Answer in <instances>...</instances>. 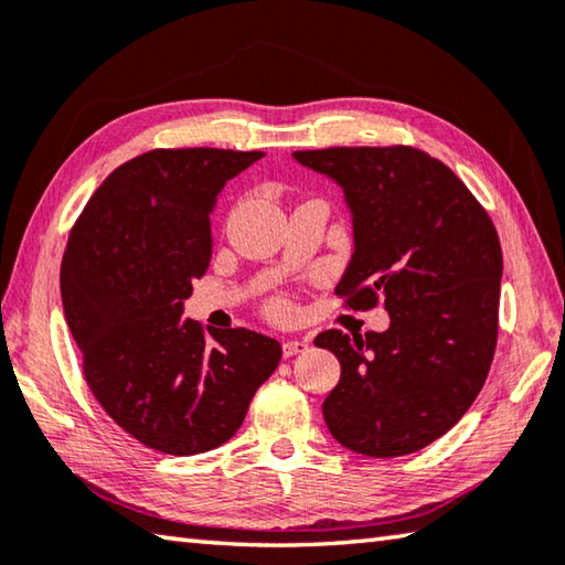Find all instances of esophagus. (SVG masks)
Here are the masks:
<instances>
[{
  "label": "esophagus",
  "mask_w": 565,
  "mask_h": 565,
  "mask_svg": "<svg viewBox=\"0 0 565 565\" xmlns=\"http://www.w3.org/2000/svg\"><path fill=\"white\" fill-rule=\"evenodd\" d=\"M308 350V345L303 340H286L284 342V348H281V352H284V358H294V355H301V352H306Z\"/></svg>",
  "instance_id": "34e87169"
}]
</instances>
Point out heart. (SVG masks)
Listing matches in <instances>:
<instances>
[{
    "label": "heart",
    "instance_id": "1",
    "mask_svg": "<svg viewBox=\"0 0 565 565\" xmlns=\"http://www.w3.org/2000/svg\"><path fill=\"white\" fill-rule=\"evenodd\" d=\"M276 311H279V313H286V311H289V306H286V303H279V306H276Z\"/></svg>",
    "mask_w": 565,
    "mask_h": 565
}]
</instances>
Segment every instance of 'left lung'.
Wrapping results in <instances>:
<instances>
[{"label": "left lung", "mask_w": 565, "mask_h": 565, "mask_svg": "<svg viewBox=\"0 0 565 565\" xmlns=\"http://www.w3.org/2000/svg\"><path fill=\"white\" fill-rule=\"evenodd\" d=\"M333 179L355 249L335 286L352 311L384 301V333L326 330L340 382L323 402L330 434L370 458H396L456 426L488 380L500 318L502 247L478 198L414 147L294 151Z\"/></svg>", "instance_id": "obj_1"}]
</instances>
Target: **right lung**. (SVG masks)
Masks as SVG:
<instances>
[{"mask_svg": "<svg viewBox=\"0 0 565 565\" xmlns=\"http://www.w3.org/2000/svg\"><path fill=\"white\" fill-rule=\"evenodd\" d=\"M262 157L147 151L107 175L71 230L61 296L85 382L147 448L195 456L223 446L281 360L274 338L247 328L205 333L181 318L213 257L217 193Z\"/></svg>", "mask_w": 565, "mask_h": 565, "instance_id": "add662e5", "label": "right lung"}]
</instances>
